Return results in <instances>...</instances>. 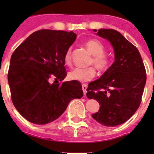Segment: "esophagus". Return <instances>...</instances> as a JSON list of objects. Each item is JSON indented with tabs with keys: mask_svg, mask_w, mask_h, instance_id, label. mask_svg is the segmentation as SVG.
<instances>
[{
	"mask_svg": "<svg viewBox=\"0 0 154 154\" xmlns=\"http://www.w3.org/2000/svg\"><path fill=\"white\" fill-rule=\"evenodd\" d=\"M82 90H83L84 95H85V94H86L87 85H86V84H82Z\"/></svg>",
	"mask_w": 154,
	"mask_h": 154,
	"instance_id": "obj_1",
	"label": "esophagus"
}]
</instances>
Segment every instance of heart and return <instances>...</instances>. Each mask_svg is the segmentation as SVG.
Instances as JSON below:
<instances>
[{"label": "heart", "mask_w": 154, "mask_h": 154, "mask_svg": "<svg viewBox=\"0 0 154 154\" xmlns=\"http://www.w3.org/2000/svg\"><path fill=\"white\" fill-rule=\"evenodd\" d=\"M85 46L93 56L90 61L91 65H93L99 72H105L109 68L111 59L109 56L105 52L104 45L97 39H90L85 42ZM64 62L65 65H72V50L69 48L65 54ZM96 71L94 67H89L86 69L75 68L69 73L70 79L85 82L92 80L96 76Z\"/></svg>", "instance_id": "heart-1"}]
</instances>
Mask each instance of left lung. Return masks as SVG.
Wrapping results in <instances>:
<instances>
[{
  "instance_id": "8db88e82",
  "label": "left lung",
  "mask_w": 154,
  "mask_h": 154,
  "mask_svg": "<svg viewBox=\"0 0 154 154\" xmlns=\"http://www.w3.org/2000/svg\"><path fill=\"white\" fill-rule=\"evenodd\" d=\"M97 35L112 44L115 62L99 79L89 84L86 96L100 105L99 112L92 116L95 120L106 126H119L130 119L140 105L146 69L138 49L119 31L99 29Z\"/></svg>"
}]
</instances>
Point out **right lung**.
Returning a JSON list of instances; mask_svg holds the SVG:
<instances>
[{
	"mask_svg": "<svg viewBox=\"0 0 154 154\" xmlns=\"http://www.w3.org/2000/svg\"><path fill=\"white\" fill-rule=\"evenodd\" d=\"M75 39L72 31L39 30L12 54L8 74L11 97L19 113L31 123H51L72 99L83 96L79 82L58 83L67 75L64 56Z\"/></svg>",
	"mask_w": 154,
	"mask_h": 154,
	"instance_id": "1",
	"label": "right lung"
}]
</instances>
